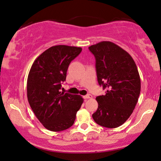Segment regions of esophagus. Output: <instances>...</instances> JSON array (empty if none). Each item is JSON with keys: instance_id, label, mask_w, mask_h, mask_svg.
<instances>
[{"instance_id": "1", "label": "esophagus", "mask_w": 161, "mask_h": 161, "mask_svg": "<svg viewBox=\"0 0 161 161\" xmlns=\"http://www.w3.org/2000/svg\"><path fill=\"white\" fill-rule=\"evenodd\" d=\"M84 98L85 99H92V94H86V95H85V96H84Z\"/></svg>"}]
</instances>
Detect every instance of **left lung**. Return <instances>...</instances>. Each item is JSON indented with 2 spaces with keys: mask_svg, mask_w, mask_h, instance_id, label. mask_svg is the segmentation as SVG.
Here are the masks:
<instances>
[{
  "mask_svg": "<svg viewBox=\"0 0 161 161\" xmlns=\"http://www.w3.org/2000/svg\"><path fill=\"white\" fill-rule=\"evenodd\" d=\"M96 60L99 85L106 94L96 97L98 108L92 114L97 124L108 128L122 125L133 112L140 93V78L133 58L111 42L89 47Z\"/></svg>",
  "mask_w": 161,
  "mask_h": 161,
  "instance_id": "8db88e82",
  "label": "left lung"
}]
</instances>
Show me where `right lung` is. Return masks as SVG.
I'll return each instance as SVG.
<instances>
[{
  "instance_id": "obj_1",
  "label": "right lung",
  "mask_w": 161,
  "mask_h": 161,
  "mask_svg": "<svg viewBox=\"0 0 161 161\" xmlns=\"http://www.w3.org/2000/svg\"><path fill=\"white\" fill-rule=\"evenodd\" d=\"M81 47L57 45L50 47L33 63L27 80V97L36 117L45 128L59 132L69 128L84 99L60 91L71 61Z\"/></svg>"
}]
</instances>
